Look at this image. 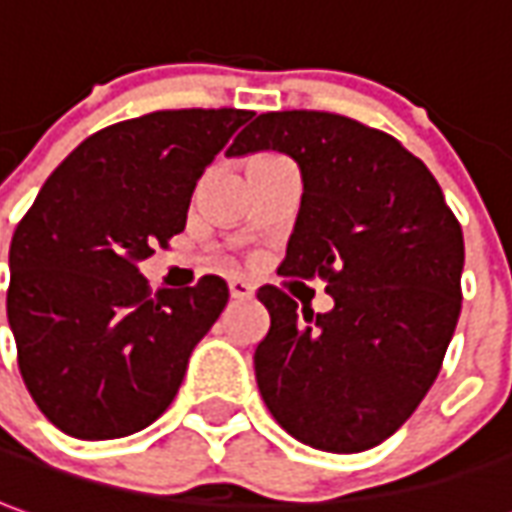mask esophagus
<instances>
[{
    "label": "esophagus",
    "instance_id": "34e87169",
    "mask_svg": "<svg viewBox=\"0 0 512 512\" xmlns=\"http://www.w3.org/2000/svg\"><path fill=\"white\" fill-rule=\"evenodd\" d=\"M228 292H231V298H236V301L253 298V287H250L245 278H231V281H228Z\"/></svg>",
    "mask_w": 512,
    "mask_h": 512
}]
</instances>
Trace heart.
I'll list each match as a JSON object with an SVG mask.
<instances>
[{
    "mask_svg": "<svg viewBox=\"0 0 512 512\" xmlns=\"http://www.w3.org/2000/svg\"><path fill=\"white\" fill-rule=\"evenodd\" d=\"M259 158H273V155H256V158H250V161H259Z\"/></svg>",
    "mask_w": 512,
    "mask_h": 512,
    "instance_id": "obj_1",
    "label": "heart"
}]
</instances>
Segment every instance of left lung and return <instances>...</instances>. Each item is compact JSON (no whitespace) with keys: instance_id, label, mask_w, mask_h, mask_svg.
<instances>
[{"instance_id":"left-lung-1","label":"left lung","mask_w":512,"mask_h":512,"mask_svg":"<svg viewBox=\"0 0 512 512\" xmlns=\"http://www.w3.org/2000/svg\"><path fill=\"white\" fill-rule=\"evenodd\" d=\"M290 155L303 195L281 276H320L334 306L298 309L262 287L270 331L256 354L267 410L334 454L379 446L424 401L460 317V222L421 158L348 116L259 114L228 155Z\"/></svg>"}]
</instances>
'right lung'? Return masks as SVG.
Listing matches in <instances>:
<instances>
[{
	"mask_svg": "<svg viewBox=\"0 0 512 512\" xmlns=\"http://www.w3.org/2000/svg\"><path fill=\"white\" fill-rule=\"evenodd\" d=\"M253 111H155L88 136L10 242L7 323L38 410L80 440L150 426L172 404L228 284L150 292L139 262L181 234L200 175Z\"/></svg>",
	"mask_w": 512,
	"mask_h": 512,
	"instance_id": "add662e5",
	"label": "right lung"
}]
</instances>
